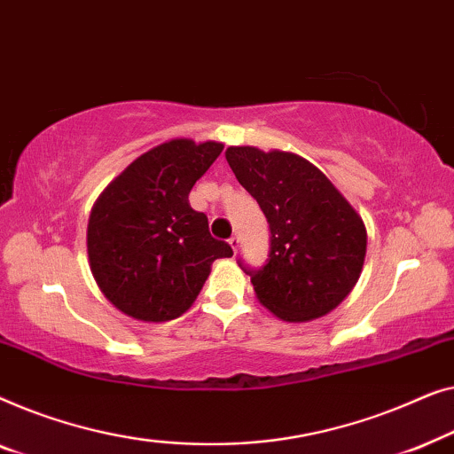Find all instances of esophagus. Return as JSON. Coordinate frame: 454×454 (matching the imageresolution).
<instances>
[{
  "mask_svg": "<svg viewBox=\"0 0 454 454\" xmlns=\"http://www.w3.org/2000/svg\"><path fill=\"white\" fill-rule=\"evenodd\" d=\"M228 245H230V248H232V251L236 253V251H239V245H240V239H239V236H230V240H228Z\"/></svg>",
  "mask_w": 454,
  "mask_h": 454,
  "instance_id": "obj_1",
  "label": "esophagus"
}]
</instances>
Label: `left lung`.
Here are the masks:
<instances>
[{"instance_id": "obj_1", "label": "left lung", "mask_w": 454, "mask_h": 454, "mask_svg": "<svg viewBox=\"0 0 454 454\" xmlns=\"http://www.w3.org/2000/svg\"><path fill=\"white\" fill-rule=\"evenodd\" d=\"M226 160L270 222V259L257 271L245 270L259 302L288 323L337 309L366 259L362 215L315 164L292 152L230 145Z\"/></svg>"}]
</instances>
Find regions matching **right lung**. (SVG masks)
Listing matches in <instances>:
<instances>
[{"instance_id": "add662e5", "label": "right lung", "mask_w": 454, "mask_h": 454, "mask_svg": "<svg viewBox=\"0 0 454 454\" xmlns=\"http://www.w3.org/2000/svg\"><path fill=\"white\" fill-rule=\"evenodd\" d=\"M224 144L170 139L136 158L94 203L86 245L100 292L123 315L164 323L191 309L215 259L232 257L189 203Z\"/></svg>"}]
</instances>
